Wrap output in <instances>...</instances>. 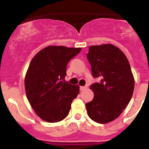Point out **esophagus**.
Here are the masks:
<instances>
[{
	"mask_svg": "<svg viewBox=\"0 0 149 149\" xmlns=\"http://www.w3.org/2000/svg\"><path fill=\"white\" fill-rule=\"evenodd\" d=\"M87 88H88V86H81L80 87V91H84L85 89H87Z\"/></svg>",
	"mask_w": 149,
	"mask_h": 149,
	"instance_id": "34e87169",
	"label": "esophagus"
}]
</instances>
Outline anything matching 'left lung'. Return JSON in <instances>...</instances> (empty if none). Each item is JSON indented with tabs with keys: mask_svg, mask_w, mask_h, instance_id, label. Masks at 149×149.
I'll return each instance as SVG.
<instances>
[{
	"mask_svg": "<svg viewBox=\"0 0 149 149\" xmlns=\"http://www.w3.org/2000/svg\"><path fill=\"white\" fill-rule=\"evenodd\" d=\"M87 58L92 76L100 79L91 85L94 97L86 103L87 112L96 123H110L121 114L133 95L131 66L123 51L111 44L91 46Z\"/></svg>",
	"mask_w": 149,
	"mask_h": 149,
	"instance_id": "obj_1",
	"label": "left lung"
}]
</instances>
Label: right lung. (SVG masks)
Listing matches in <instances>:
<instances>
[{
  "mask_svg": "<svg viewBox=\"0 0 149 149\" xmlns=\"http://www.w3.org/2000/svg\"><path fill=\"white\" fill-rule=\"evenodd\" d=\"M81 49L49 46L32 59L25 76V90L32 108L43 120L57 123L69 113L79 87L65 81L67 65Z\"/></svg>",
  "mask_w": 149,
  "mask_h": 149,
  "instance_id": "add662e5",
  "label": "right lung"
}]
</instances>
